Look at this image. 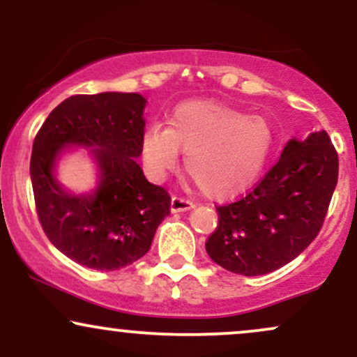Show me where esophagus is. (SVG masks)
Segmentation results:
<instances>
[{
  "label": "esophagus",
  "instance_id": "esophagus-1",
  "mask_svg": "<svg viewBox=\"0 0 357 357\" xmlns=\"http://www.w3.org/2000/svg\"><path fill=\"white\" fill-rule=\"evenodd\" d=\"M192 206H195V203H192L191 199L183 198V196L176 195V196H173V199H171V211H173V213L191 210Z\"/></svg>",
  "mask_w": 357,
  "mask_h": 357
}]
</instances>
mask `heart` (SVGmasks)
Instances as JSON below:
<instances>
[{"label": "heart", "instance_id": "b5f03b06", "mask_svg": "<svg viewBox=\"0 0 357 357\" xmlns=\"http://www.w3.org/2000/svg\"><path fill=\"white\" fill-rule=\"evenodd\" d=\"M273 134L261 116H247L210 100L183 102L171 127L154 122L142 136V158L155 178L174 171L186 151V169L203 195L228 199L252 188L268 161Z\"/></svg>", "mask_w": 357, "mask_h": 357}]
</instances>
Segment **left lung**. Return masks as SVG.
Returning a JSON list of instances; mask_svg holds the SVG:
<instances>
[{
    "label": "left lung",
    "mask_w": 357,
    "mask_h": 357,
    "mask_svg": "<svg viewBox=\"0 0 357 357\" xmlns=\"http://www.w3.org/2000/svg\"><path fill=\"white\" fill-rule=\"evenodd\" d=\"M337 174V151L326 130L292 139L247 195L216 206L218 227L204 245L208 255L245 277L284 267L321 231Z\"/></svg>",
    "instance_id": "8db88e82"
}]
</instances>
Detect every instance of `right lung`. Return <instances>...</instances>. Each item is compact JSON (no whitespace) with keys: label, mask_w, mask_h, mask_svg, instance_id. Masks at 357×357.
Masks as SVG:
<instances>
[{"label":"right lung","mask_w":357,"mask_h":357,"mask_svg":"<svg viewBox=\"0 0 357 357\" xmlns=\"http://www.w3.org/2000/svg\"><path fill=\"white\" fill-rule=\"evenodd\" d=\"M144 105L139 93L72 96L35 136L30 174L40 225L63 255L87 268L107 272L137 261L171 211L169 192L147 181L136 162ZM67 144L94 147L101 184L93 195H68L52 178V162Z\"/></svg>","instance_id":"add662e5"}]
</instances>
